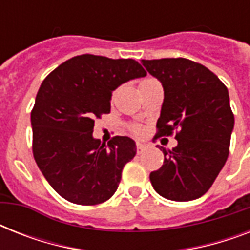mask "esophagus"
Wrapping results in <instances>:
<instances>
[{
	"label": "esophagus",
	"mask_w": 250,
	"mask_h": 250,
	"mask_svg": "<svg viewBox=\"0 0 250 250\" xmlns=\"http://www.w3.org/2000/svg\"><path fill=\"white\" fill-rule=\"evenodd\" d=\"M149 145L146 144H143V143H137L136 144V153L137 154H141L143 152H145L146 149H148Z\"/></svg>",
	"instance_id": "esophagus-1"
}]
</instances>
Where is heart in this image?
<instances>
[{"label": "heart", "instance_id": "1", "mask_svg": "<svg viewBox=\"0 0 250 250\" xmlns=\"http://www.w3.org/2000/svg\"><path fill=\"white\" fill-rule=\"evenodd\" d=\"M129 131L133 133V135H141L143 133V128H141V125H129Z\"/></svg>", "mask_w": 250, "mask_h": 250}]
</instances>
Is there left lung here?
Instances as JSON below:
<instances>
[{
  "label": "left lung",
  "instance_id": "8db88e82",
  "mask_svg": "<svg viewBox=\"0 0 250 250\" xmlns=\"http://www.w3.org/2000/svg\"><path fill=\"white\" fill-rule=\"evenodd\" d=\"M165 90L156 137L175 132L178 145L164 150V165L150 172L158 194L172 201L201 197L229 158L233 113L229 90L218 76L187 58L143 60Z\"/></svg>",
  "mask_w": 250,
  "mask_h": 250
}]
</instances>
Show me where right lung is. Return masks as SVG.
I'll return each mask as SVG.
<instances>
[{"instance_id": "right-lung-1", "label": "right lung", "mask_w": 250, "mask_h": 250, "mask_svg": "<svg viewBox=\"0 0 250 250\" xmlns=\"http://www.w3.org/2000/svg\"><path fill=\"white\" fill-rule=\"evenodd\" d=\"M145 75L135 60L82 54L60 64L41 83L31 111L33 157L64 200L97 205L115 193L136 145L127 136L101 144L92 136L94 121L110 113L115 88Z\"/></svg>"}]
</instances>
